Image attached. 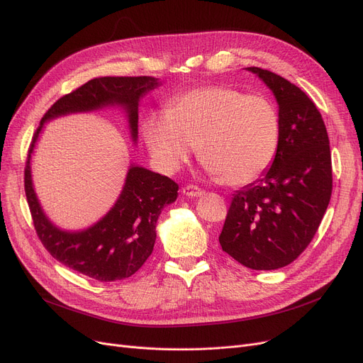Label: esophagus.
Instances as JSON below:
<instances>
[{"label": "esophagus", "instance_id": "obj_1", "mask_svg": "<svg viewBox=\"0 0 363 363\" xmlns=\"http://www.w3.org/2000/svg\"><path fill=\"white\" fill-rule=\"evenodd\" d=\"M202 194H203L202 189L195 184H186L183 187V195H186L189 198H196V196H201Z\"/></svg>", "mask_w": 363, "mask_h": 363}]
</instances>
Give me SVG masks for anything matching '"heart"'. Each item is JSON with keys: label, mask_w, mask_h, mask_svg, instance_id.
Segmentation results:
<instances>
[{"label": "heart", "mask_w": 363, "mask_h": 363, "mask_svg": "<svg viewBox=\"0 0 363 363\" xmlns=\"http://www.w3.org/2000/svg\"><path fill=\"white\" fill-rule=\"evenodd\" d=\"M146 145L167 172L176 171L198 150L205 167L228 184H247L270 167L279 146L281 119L262 94L226 85L187 91L168 112H153L143 123Z\"/></svg>", "instance_id": "obj_1"}]
</instances>
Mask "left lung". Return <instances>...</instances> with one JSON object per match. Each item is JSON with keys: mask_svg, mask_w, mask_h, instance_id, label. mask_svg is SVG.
I'll list each match as a JSON object with an SVG mask.
<instances>
[{"mask_svg": "<svg viewBox=\"0 0 363 363\" xmlns=\"http://www.w3.org/2000/svg\"><path fill=\"white\" fill-rule=\"evenodd\" d=\"M248 71L278 101L279 146L264 176L233 195L218 240L245 267L274 270L312 242L330 203V139L316 105L297 85L262 67Z\"/></svg>", "mask_w": 363, "mask_h": 363, "instance_id": "8db88e82", "label": "left lung"}]
</instances>
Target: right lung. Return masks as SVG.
<instances>
[{
  "mask_svg": "<svg viewBox=\"0 0 363 363\" xmlns=\"http://www.w3.org/2000/svg\"><path fill=\"white\" fill-rule=\"evenodd\" d=\"M161 82L153 77H101L90 79L60 97L41 119L32 137L25 167V194L37 235L45 250L66 267L99 282L130 278L153 251L157 221L165 205L177 199L179 184L143 167L131 165L125 184L111 211L91 228L65 232L44 214L33 192L30 153L47 121L105 106H123L128 115L133 140H137L139 100Z\"/></svg>",
  "mask_w": 363,
  "mask_h": 363,
  "instance_id": "1",
  "label": "right lung"
}]
</instances>
